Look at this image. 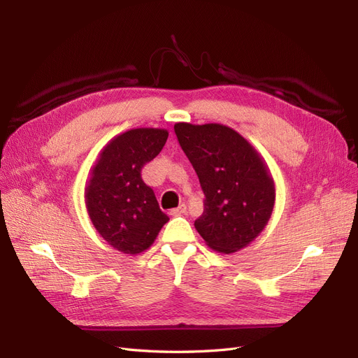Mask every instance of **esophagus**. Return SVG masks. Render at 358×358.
<instances>
[{
  "label": "esophagus",
  "instance_id": "esophagus-1",
  "mask_svg": "<svg viewBox=\"0 0 358 358\" xmlns=\"http://www.w3.org/2000/svg\"><path fill=\"white\" fill-rule=\"evenodd\" d=\"M185 212H187V206H185V204H180L179 208L171 209V210H170V215H171V216H179V215H183Z\"/></svg>",
  "mask_w": 358,
  "mask_h": 358
}]
</instances>
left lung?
<instances>
[{
  "mask_svg": "<svg viewBox=\"0 0 358 358\" xmlns=\"http://www.w3.org/2000/svg\"><path fill=\"white\" fill-rule=\"evenodd\" d=\"M183 152L204 192L197 231L216 252L233 254L264 230L273 212L275 182L263 157L222 124H175Z\"/></svg>",
  "mask_w": 358,
  "mask_h": 358,
  "instance_id": "8db88e82",
  "label": "left lung"
}]
</instances>
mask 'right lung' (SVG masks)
<instances>
[{"label":"right lung","instance_id":"1","mask_svg":"<svg viewBox=\"0 0 358 358\" xmlns=\"http://www.w3.org/2000/svg\"><path fill=\"white\" fill-rule=\"evenodd\" d=\"M164 128H133L113 137L100 152L85 188L92 225L116 251L137 255L152 245L169 216L159 209L142 169L166 145Z\"/></svg>","mask_w":358,"mask_h":358}]
</instances>
